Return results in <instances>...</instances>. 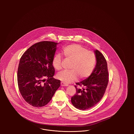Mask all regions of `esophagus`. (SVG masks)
<instances>
[{
  "mask_svg": "<svg viewBox=\"0 0 134 134\" xmlns=\"http://www.w3.org/2000/svg\"><path fill=\"white\" fill-rule=\"evenodd\" d=\"M61 86H68V85L67 83H65L63 82H61Z\"/></svg>",
  "mask_w": 134,
  "mask_h": 134,
  "instance_id": "obj_1",
  "label": "esophagus"
}]
</instances>
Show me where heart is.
<instances>
[{"label": "heart", "instance_id": "obj_1", "mask_svg": "<svg viewBox=\"0 0 134 134\" xmlns=\"http://www.w3.org/2000/svg\"><path fill=\"white\" fill-rule=\"evenodd\" d=\"M62 54L66 59L71 61L69 71L58 73L57 77L65 83H69L80 79L88 77L93 70L96 63L95 55L80 45L72 44L64 47ZM53 67L57 70L61 69V58L57 54L53 58Z\"/></svg>", "mask_w": 134, "mask_h": 134}]
</instances>
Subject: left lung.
Masks as SVG:
<instances>
[{"instance_id": "left-lung-1", "label": "left lung", "mask_w": 134, "mask_h": 134, "mask_svg": "<svg viewBox=\"0 0 134 134\" xmlns=\"http://www.w3.org/2000/svg\"><path fill=\"white\" fill-rule=\"evenodd\" d=\"M94 53L96 64L93 72L87 79L76 83L82 88L76 85V92L71 98L73 105L79 110H87L96 105L103 97L108 84L109 73L105 58L97 49Z\"/></svg>"}]
</instances>
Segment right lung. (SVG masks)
Segmentation results:
<instances>
[{
	"label": "right lung",
	"instance_id": "right-lung-1",
	"mask_svg": "<svg viewBox=\"0 0 134 134\" xmlns=\"http://www.w3.org/2000/svg\"><path fill=\"white\" fill-rule=\"evenodd\" d=\"M58 44L51 41L37 43L20 58L17 74L19 89L24 100L34 107L46 105L60 85V81L53 77L55 70L52 61Z\"/></svg>",
	"mask_w": 134,
	"mask_h": 134
}]
</instances>
